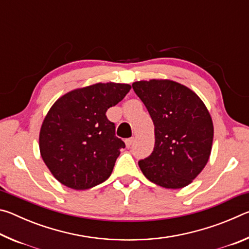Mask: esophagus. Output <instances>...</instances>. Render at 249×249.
<instances>
[{
	"mask_svg": "<svg viewBox=\"0 0 249 249\" xmlns=\"http://www.w3.org/2000/svg\"><path fill=\"white\" fill-rule=\"evenodd\" d=\"M133 142H134V138H127V140L125 141V145L127 146V147H129V146H132V144H133Z\"/></svg>",
	"mask_w": 249,
	"mask_h": 249,
	"instance_id": "obj_1",
	"label": "esophagus"
}]
</instances>
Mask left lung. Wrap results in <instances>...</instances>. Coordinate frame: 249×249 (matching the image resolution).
I'll use <instances>...</instances> for the list:
<instances>
[{"mask_svg":"<svg viewBox=\"0 0 249 249\" xmlns=\"http://www.w3.org/2000/svg\"><path fill=\"white\" fill-rule=\"evenodd\" d=\"M133 89L155 126V147L138 161L151 182L166 189L187 187L204 169L212 150V117L196 92L168 79L136 81Z\"/></svg>","mask_w":249,"mask_h":249,"instance_id":"8db88e82","label":"left lung"}]
</instances>
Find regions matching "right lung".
Masks as SVG:
<instances>
[{"label": "right lung", "mask_w": 249, "mask_h": 249, "mask_svg": "<svg viewBox=\"0 0 249 249\" xmlns=\"http://www.w3.org/2000/svg\"><path fill=\"white\" fill-rule=\"evenodd\" d=\"M130 88L99 82L70 91L53 104L40 127L39 150L59 182L87 190L108 179L125 144L115 136V125L105 113Z\"/></svg>", "instance_id": "obj_1"}]
</instances>
